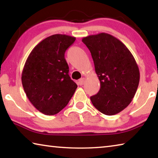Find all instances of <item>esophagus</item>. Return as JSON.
<instances>
[{"mask_svg": "<svg viewBox=\"0 0 158 158\" xmlns=\"http://www.w3.org/2000/svg\"><path fill=\"white\" fill-rule=\"evenodd\" d=\"M84 82H85V78H81V79H79V85H81L84 84Z\"/></svg>", "mask_w": 158, "mask_h": 158, "instance_id": "1", "label": "esophagus"}]
</instances>
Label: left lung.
Here are the masks:
<instances>
[{
  "instance_id": "1",
  "label": "left lung",
  "mask_w": 158,
  "mask_h": 158,
  "mask_svg": "<svg viewBox=\"0 0 158 158\" xmlns=\"http://www.w3.org/2000/svg\"><path fill=\"white\" fill-rule=\"evenodd\" d=\"M91 53L100 89L91 96L93 106L108 116L130 105L139 82V70L126 46L111 35L102 33L82 39Z\"/></svg>"
}]
</instances>
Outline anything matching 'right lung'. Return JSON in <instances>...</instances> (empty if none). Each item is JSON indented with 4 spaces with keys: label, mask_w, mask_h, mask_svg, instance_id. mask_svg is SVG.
Returning <instances> with one entry per match:
<instances>
[{
    "label": "right lung",
    "mask_w": 158,
    "mask_h": 158,
    "mask_svg": "<svg viewBox=\"0 0 158 158\" xmlns=\"http://www.w3.org/2000/svg\"><path fill=\"white\" fill-rule=\"evenodd\" d=\"M76 38L56 34L35 47L23 67L21 81L28 100L45 115L58 114L68 105L77 88L69 76L65 51Z\"/></svg>",
    "instance_id": "right-lung-1"
}]
</instances>
